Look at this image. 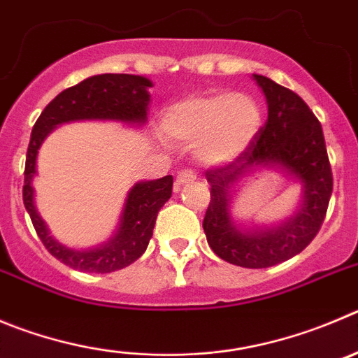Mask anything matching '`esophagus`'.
<instances>
[{"label":"esophagus","instance_id":"obj_1","mask_svg":"<svg viewBox=\"0 0 358 358\" xmlns=\"http://www.w3.org/2000/svg\"><path fill=\"white\" fill-rule=\"evenodd\" d=\"M196 173L192 171V169H183V171L178 173V176H176V185H185V183H190L194 182L196 180Z\"/></svg>","mask_w":358,"mask_h":358}]
</instances>
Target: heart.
<instances>
[{
  "label": "heart",
  "instance_id": "heart-1",
  "mask_svg": "<svg viewBox=\"0 0 358 358\" xmlns=\"http://www.w3.org/2000/svg\"><path fill=\"white\" fill-rule=\"evenodd\" d=\"M262 127V109L245 93H198L178 100L164 115V130L180 143H198L203 162L220 164L242 153Z\"/></svg>",
  "mask_w": 358,
  "mask_h": 358
}]
</instances>
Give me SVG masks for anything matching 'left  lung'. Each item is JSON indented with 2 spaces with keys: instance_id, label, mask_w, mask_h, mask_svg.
I'll list each match as a JSON object with an SVG mask.
<instances>
[{
  "instance_id": "1",
  "label": "left lung",
  "mask_w": 358,
  "mask_h": 358,
  "mask_svg": "<svg viewBox=\"0 0 358 358\" xmlns=\"http://www.w3.org/2000/svg\"><path fill=\"white\" fill-rule=\"evenodd\" d=\"M268 106V118L249 146L226 166L206 171L210 205L203 220L206 240L220 259L243 268H266L302 252L318 235L332 196V169L322 123L292 90L265 76H252ZM258 167L279 169L303 185L295 216L275 227L242 230L229 203L234 185Z\"/></svg>"
}]
</instances>
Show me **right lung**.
Instances as JSON below:
<instances>
[{"label": "right lung", "mask_w": 358, "mask_h": 358, "mask_svg": "<svg viewBox=\"0 0 358 358\" xmlns=\"http://www.w3.org/2000/svg\"><path fill=\"white\" fill-rule=\"evenodd\" d=\"M152 81L132 73H100L66 88L51 100L33 125L26 153L22 201L31 217L33 228L45 249L73 270L90 273H109L125 268L143 255L153 235L157 213L171 198L173 176L139 182L125 199L120 224L106 243L92 249H72L52 238L48 226L35 208L33 176L36 175V155L43 139L52 129L78 120H111L127 125H145Z\"/></svg>", "instance_id": "1"}]
</instances>
